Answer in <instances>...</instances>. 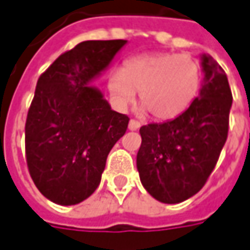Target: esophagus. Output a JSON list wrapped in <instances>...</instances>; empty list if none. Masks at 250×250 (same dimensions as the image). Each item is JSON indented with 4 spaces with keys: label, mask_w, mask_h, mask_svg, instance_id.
<instances>
[{
    "label": "esophagus",
    "mask_w": 250,
    "mask_h": 250,
    "mask_svg": "<svg viewBox=\"0 0 250 250\" xmlns=\"http://www.w3.org/2000/svg\"><path fill=\"white\" fill-rule=\"evenodd\" d=\"M140 127H141L140 122H137V120H130V123H128V128H130L131 131H134V130H138Z\"/></svg>",
    "instance_id": "esophagus-1"
}]
</instances>
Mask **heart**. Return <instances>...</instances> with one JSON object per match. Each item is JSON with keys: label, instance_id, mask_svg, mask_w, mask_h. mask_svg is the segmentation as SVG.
<instances>
[{"label": "heart", "instance_id": "b5f03b06", "mask_svg": "<svg viewBox=\"0 0 250 250\" xmlns=\"http://www.w3.org/2000/svg\"><path fill=\"white\" fill-rule=\"evenodd\" d=\"M200 83V64L191 56L155 53L127 61L123 71L110 74L107 86L119 109H127L140 91L143 112L148 110L158 120H169L189 107Z\"/></svg>", "mask_w": 250, "mask_h": 250}]
</instances>
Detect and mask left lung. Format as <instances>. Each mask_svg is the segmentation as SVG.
Returning a JSON list of instances; mask_svg holds the SVG:
<instances>
[{
	"mask_svg": "<svg viewBox=\"0 0 250 250\" xmlns=\"http://www.w3.org/2000/svg\"><path fill=\"white\" fill-rule=\"evenodd\" d=\"M201 71L199 96L183 113L140 128V180L161 203L176 204L194 196L208 179L227 141L232 106L227 74L208 54H201Z\"/></svg>",
	"mask_w": 250,
	"mask_h": 250,
	"instance_id": "left-lung-1",
	"label": "left lung"
}]
</instances>
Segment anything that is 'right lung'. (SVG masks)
Returning <instances> with one entry per match:
<instances>
[{"label": "right lung", "instance_id": "1", "mask_svg": "<svg viewBox=\"0 0 250 250\" xmlns=\"http://www.w3.org/2000/svg\"><path fill=\"white\" fill-rule=\"evenodd\" d=\"M127 40H86L61 54L39 78L27 112L25 148L39 191L60 206L88 199L128 117L112 110L91 85Z\"/></svg>", "mask_w": 250, "mask_h": 250}]
</instances>
